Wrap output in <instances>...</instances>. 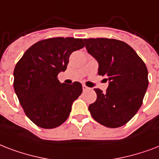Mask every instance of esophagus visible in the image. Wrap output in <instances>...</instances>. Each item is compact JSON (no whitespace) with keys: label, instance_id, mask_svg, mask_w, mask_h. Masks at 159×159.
Returning a JSON list of instances; mask_svg holds the SVG:
<instances>
[{"label":"esophagus","instance_id":"esophagus-1","mask_svg":"<svg viewBox=\"0 0 159 159\" xmlns=\"http://www.w3.org/2000/svg\"><path fill=\"white\" fill-rule=\"evenodd\" d=\"M89 87H87L86 85L83 84V90L84 91H87V90H89Z\"/></svg>","mask_w":159,"mask_h":159}]
</instances>
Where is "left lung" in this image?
<instances>
[{
  "instance_id": "8db88e82",
  "label": "left lung",
  "mask_w": 159,
  "mask_h": 159,
  "mask_svg": "<svg viewBox=\"0 0 159 159\" xmlns=\"http://www.w3.org/2000/svg\"><path fill=\"white\" fill-rule=\"evenodd\" d=\"M85 48L99 63L98 74L106 76V93L94 89L97 99L89 105L94 120L108 128L129 121L142 105L148 85L144 62L131 46L107 38L84 39Z\"/></svg>"
}]
</instances>
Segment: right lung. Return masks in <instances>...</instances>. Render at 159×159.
<instances>
[{"mask_svg":"<svg viewBox=\"0 0 159 159\" xmlns=\"http://www.w3.org/2000/svg\"><path fill=\"white\" fill-rule=\"evenodd\" d=\"M84 46L82 39L50 38L30 46L16 64L15 92L25 114L37 126L54 129L68 119L82 84H61L57 75L66 70L71 54Z\"/></svg>","mask_w":159,"mask_h":159,"instance_id":"1","label":"right lung"}]
</instances>
